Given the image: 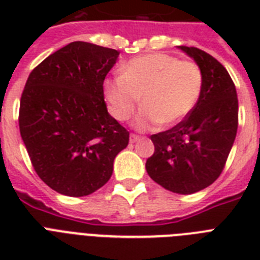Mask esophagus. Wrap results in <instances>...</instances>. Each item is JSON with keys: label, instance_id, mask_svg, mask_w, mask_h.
<instances>
[{"label": "esophagus", "instance_id": "obj_1", "mask_svg": "<svg viewBox=\"0 0 260 260\" xmlns=\"http://www.w3.org/2000/svg\"><path fill=\"white\" fill-rule=\"evenodd\" d=\"M139 139H140V136H139V135H135V134H131V136H129V142L131 143H136L139 140Z\"/></svg>", "mask_w": 260, "mask_h": 260}]
</instances>
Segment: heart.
Here are the masks:
<instances>
[{
  "label": "heart",
  "mask_w": 260,
  "mask_h": 260,
  "mask_svg": "<svg viewBox=\"0 0 260 260\" xmlns=\"http://www.w3.org/2000/svg\"><path fill=\"white\" fill-rule=\"evenodd\" d=\"M204 89L201 67L191 60L162 52L131 59L122 67L121 75L104 82L110 114L117 121H125L139 104L143 109L134 126L150 129L156 124H177L196 108Z\"/></svg>",
  "instance_id": "obj_1"
}]
</instances>
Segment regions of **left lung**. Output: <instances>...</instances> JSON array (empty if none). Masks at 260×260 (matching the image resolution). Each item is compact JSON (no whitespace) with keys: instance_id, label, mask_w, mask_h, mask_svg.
Returning <instances> with one entry per match:
<instances>
[{"instance_id":"obj_1","label":"left lung","mask_w":260,"mask_h":260,"mask_svg":"<svg viewBox=\"0 0 260 260\" xmlns=\"http://www.w3.org/2000/svg\"><path fill=\"white\" fill-rule=\"evenodd\" d=\"M182 50L201 67L204 89L197 105L171 129L151 136L155 152L146 170L156 183L178 194H193L221 174L238 132V94L225 67L196 47Z\"/></svg>"}]
</instances>
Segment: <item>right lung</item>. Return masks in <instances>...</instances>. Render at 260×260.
<instances>
[{"label":"right lung","mask_w":260,"mask_h":260,"mask_svg":"<svg viewBox=\"0 0 260 260\" xmlns=\"http://www.w3.org/2000/svg\"><path fill=\"white\" fill-rule=\"evenodd\" d=\"M120 52L73 42L26 79L18 125L35 171L52 190L83 197L105 185L129 132L106 109L104 81Z\"/></svg>","instance_id":"right-lung-1"}]
</instances>
